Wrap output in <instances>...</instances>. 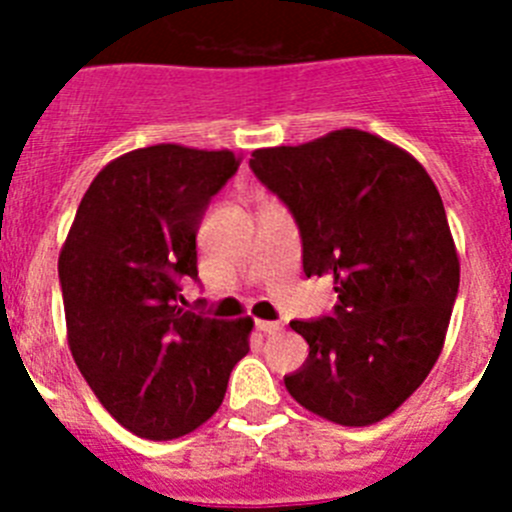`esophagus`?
<instances>
[{"label":"esophagus","mask_w":512,"mask_h":512,"mask_svg":"<svg viewBox=\"0 0 512 512\" xmlns=\"http://www.w3.org/2000/svg\"><path fill=\"white\" fill-rule=\"evenodd\" d=\"M256 330H261L264 336H274V333L282 330V323H277V320H256Z\"/></svg>","instance_id":"34e87169"}]
</instances>
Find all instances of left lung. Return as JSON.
Wrapping results in <instances>:
<instances>
[{"label": "left lung", "instance_id": "obj_1", "mask_svg": "<svg viewBox=\"0 0 512 512\" xmlns=\"http://www.w3.org/2000/svg\"><path fill=\"white\" fill-rule=\"evenodd\" d=\"M251 171L287 205L305 277H333L330 315L292 320L310 346L287 374L302 408L372 425L418 390L443 348L459 256L441 194L410 153L343 128L302 146L259 148Z\"/></svg>", "mask_w": 512, "mask_h": 512}]
</instances>
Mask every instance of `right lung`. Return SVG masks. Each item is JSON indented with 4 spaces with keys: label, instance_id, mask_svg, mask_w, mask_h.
I'll list each match as a JSON object with an SVG mask.
<instances>
[{
    "label": "right lung",
    "instance_id": "1",
    "mask_svg": "<svg viewBox=\"0 0 512 512\" xmlns=\"http://www.w3.org/2000/svg\"><path fill=\"white\" fill-rule=\"evenodd\" d=\"M241 161L233 151L148 146L89 184L58 256L69 346L107 413L130 433L171 441L200 428L248 354L251 318L176 305L197 282V230Z\"/></svg>",
    "mask_w": 512,
    "mask_h": 512
}]
</instances>
